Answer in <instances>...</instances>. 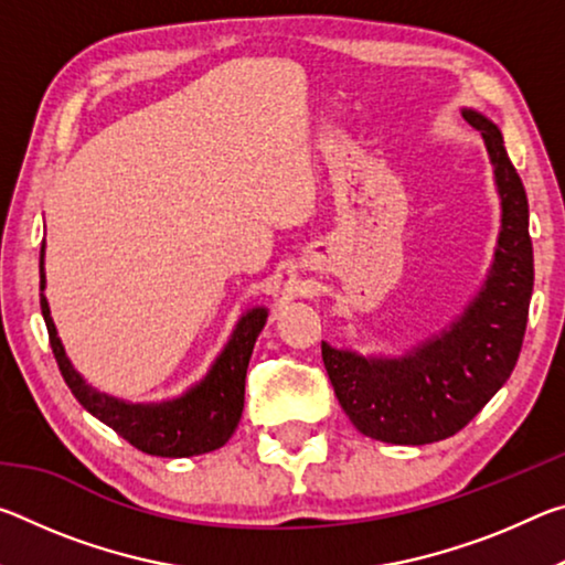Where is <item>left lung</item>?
Instances as JSON below:
<instances>
[{"label":"left lung","mask_w":565,"mask_h":565,"mask_svg":"<svg viewBox=\"0 0 565 565\" xmlns=\"http://www.w3.org/2000/svg\"><path fill=\"white\" fill-rule=\"evenodd\" d=\"M463 119L481 131L503 204L489 281L451 329L406 359H361L321 343L341 408L376 441L424 446L458 434L509 381L523 347L533 291L529 196L499 127L471 109Z\"/></svg>","instance_id":"obj_1"}]
</instances>
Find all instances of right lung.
<instances>
[{
    "label": "right lung",
    "instance_id": "add662e5",
    "mask_svg": "<svg viewBox=\"0 0 565 565\" xmlns=\"http://www.w3.org/2000/svg\"><path fill=\"white\" fill-rule=\"evenodd\" d=\"M42 264L44 246L40 254V289H44ZM42 313L46 321V331H50V343L56 366H60L66 386L72 388L76 401H79L92 416H97L121 438H127L134 448H139V451H145L149 456L184 458L214 451V448H222L228 438H232L244 411V384L248 359H252L256 337H259L266 323L264 309L248 311L246 317L238 321L232 341H228V347L224 349L222 356H218L214 369L209 371V376L202 384L191 388L184 398L159 406H129L124 404V401L102 396L97 391H92L72 369L60 339H56V329L50 317V306H46L44 294Z\"/></svg>",
    "mask_w": 565,
    "mask_h": 565
}]
</instances>
